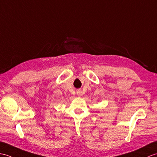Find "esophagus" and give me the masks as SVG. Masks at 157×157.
<instances>
[{
	"instance_id": "obj_1",
	"label": "esophagus",
	"mask_w": 157,
	"mask_h": 157,
	"mask_svg": "<svg viewBox=\"0 0 157 157\" xmlns=\"http://www.w3.org/2000/svg\"><path fill=\"white\" fill-rule=\"evenodd\" d=\"M82 95V92L81 91V90H78V91H77V95L78 97H81Z\"/></svg>"
}]
</instances>
